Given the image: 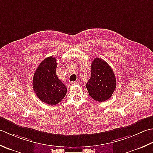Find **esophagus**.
I'll use <instances>...</instances> for the list:
<instances>
[{
  "label": "esophagus",
  "mask_w": 153,
  "mask_h": 153,
  "mask_svg": "<svg viewBox=\"0 0 153 153\" xmlns=\"http://www.w3.org/2000/svg\"><path fill=\"white\" fill-rule=\"evenodd\" d=\"M76 82H70L68 84V88H70V87H72V86H73L74 85H76Z\"/></svg>",
  "instance_id": "34e87169"
}]
</instances>
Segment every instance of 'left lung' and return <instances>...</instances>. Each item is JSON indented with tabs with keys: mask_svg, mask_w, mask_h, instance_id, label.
<instances>
[{
	"mask_svg": "<svg viewBox=\"0 0 153 153\" xmlns=\"http://www.w3.org/2000/svg\"><path fill=\"white\" fill-rule=\"evenodd\" d=\"M91 76L86 83L90 97L97 102L110 99L116 87V76L112 68L100 58H96L91 64Z\"/></svg>",
	"mask_w": 153,
	"mask_h": 153,
	"instance_id": "obj_1",
	"label": "left lung"
}]
</instances>
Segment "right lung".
Wrapping results in <instances>:
<instances>
[{"mask_svg": "<svg viewBox=\"0 0 153 153\" xmlns=\"http://www.w3.org/2000/svg\"><path fill=\"white\" fill-rule=\"evenodd\" d=\"M57 59L45 58L39 65L33 78V88L40 100L49 105H56L67 94V87L56 74Z\"/></svg>", "mask_w": 153, "mask_h": 153, "instance_id": "add662e5", "label": "right lung"}]
</instances>
